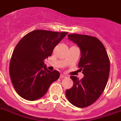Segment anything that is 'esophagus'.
<instances>
[{
    "mask_svg": "<svg viewBox=\"0 0 121 121\" xmlns=\"http://www.w3.org/2000/svg\"><path fill=\"white\" fill-rule=\"evenodd\" d=\"M67 76L66 75H65V74H61L60 75V78L61 79H63V78H65V77H67Z\"/></svg>",
    "mask_w": 121,
    "mask_h": 121,
    "instance_id": "34e87169",
    "label": "esophagus"
}]
</instances>
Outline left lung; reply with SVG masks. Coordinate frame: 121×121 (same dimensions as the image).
<instances>
[{"instance_id": "obj_1", "label": "left lung", "mask_w": 121, "mask_h": 121, "mask_svg": "<svg viewBox=\"0 0 121 121\" xmlns=\"http://www.w3.org/2000/svg\"><path fill=\"white\" fill-rule=\"evenodd\" d=\"M68 39L81 49L79 62L84 77L79 80L70 76L73 85L66 91V96L73 105L84 108L95 103L105 88L109 77L110 60L105 47L95 37L70 34Z\"/></svg>"}]
</instances>
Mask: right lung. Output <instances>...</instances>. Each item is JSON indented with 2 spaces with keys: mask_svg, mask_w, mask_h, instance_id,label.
<instances>
[{
  "mask_svg": "<svg viewBox=\"0 0 121 121\" xmlns=\"http://www.w3.org/2000/svg\"><path fill=\"white\" fill-rule=\"evenodd\" d=\"M67 32L36 30L25 35L12 54L9 74L14 88L23 98L34 101L47 93L60 72L47 69L44 60L52 54L55 46Z\"/></svg>",
  "mask_w": 121,
  "mask_h": 121,
  "instance_id": "add662e5",
  "label": "right lung"
}]
</instances>
